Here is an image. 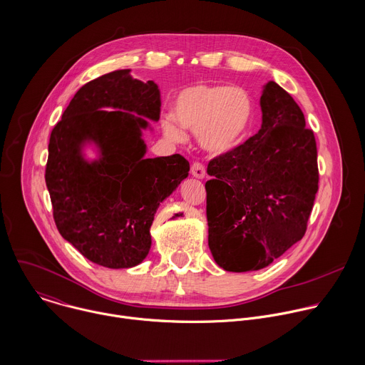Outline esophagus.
I'll return each mask as SVG.
<instances>
[{"instance_id": "esophagus-1", "label": "esophagus", "mask_w": 365, "mask_h": 365, "mask_svg": "<svg viewBox=\"0 0 365 365\" xmlns=\"http://www.w3.org/2000/svg\"><path fill=\"white\" fill-rule=\"evenodd\" d=\"M190 173H192V176H195L197 179H203L206 175V169L200 162H195L190 168Z\"/></svg>"}]
</instances>
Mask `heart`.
<instances>
[{
	"mask_svg": "<svg viewBox=\"0 0 365 365\" xmlns=\"http://www.w3.org/2000/svg\"><path fill=\"white\" fill-rule=\"evenodd\" d=\"M173 115L162 118L165 135L182 140L183 129L197 130L200 145L210 153H226L236 148L254 118V103L248 91L223 84L196 83L182 88L173 103Z\"/></svg>",
	"mask_w": 365,
	"mask_h": 365,
	"instance_id": "1",
	"label": "heart"
}]
</instances>
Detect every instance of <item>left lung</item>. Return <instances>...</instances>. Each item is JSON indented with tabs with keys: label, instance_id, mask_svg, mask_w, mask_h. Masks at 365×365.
Listing matches in <instances>:
<instances>
[{
	"label": "left lung",
	"instance_id": "8db88e82",
	"mask_svg": "<svg viewBox=\"0 0 365 365\" xmlns=\"http://www.w3.org/2000/svg\"><path fill=\"white\" fill-rule=\"evenodd\" d=\"M259 132L207 165L209 250L229 272L258 271L302 239L318 190L317 142L292 96L269 81Z\"/></svg>",
	"mask_w": 365,
	"mask_h": 365
}]
</instances>
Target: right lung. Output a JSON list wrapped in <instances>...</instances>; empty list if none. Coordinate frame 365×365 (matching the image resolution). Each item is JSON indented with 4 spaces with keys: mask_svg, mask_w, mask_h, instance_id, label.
I'll use <instances>...</instances> for the list:
<instances>
[{
    "mask_svg": "<svg viewBox=\"0 0 365 365\" xmlns=\"http://www.w3.org/2000/svg\"><path fill=\"white\" fill-rule=\"evenodd\" d=\"M160 106L158 84L115 70L86 83L51 130L46 185L56 226L97 265H139L152 245L159 205L189 175V162L180 155L145 159L142 129L149 125L128 111L158 121ZM87 140L101 148V159L91 164L81 156Z\"/></svg>",
    "mask_w": 365,
    "mask_h": 365,
    "instance_id": "obj_1",
    "label": "right lung"
}]
</instances>
